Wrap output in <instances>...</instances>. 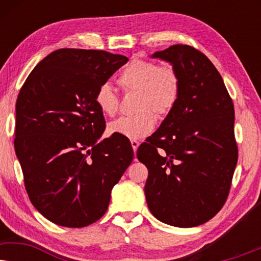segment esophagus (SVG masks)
<instances>
[{
  "label": "esophagus",
  "mask_w": 261,
  "mask_h": 261,
  "mask_svg": "<svg viewBox=\"0 0 261 261\" xmlns=\"http://www.w3.org/2000/svg\"><path fill=\"white\" fill-rule=\"evenodd\" d=\"M130 145H132V147H133V151L137 152V149L139 147V145H140V142L137 141V140H130Z\"/></svg>",
  "instance_id": "esophagus-1"
}]
</instances>
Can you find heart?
<instances>
[{"mask_svg": "<svg viewBox=\"0 0 261 261\" xmlns=\"http://www.w3.org/2000/svg\"><path fill=\"white\" fill-rule=\"evenodd\" d=\"M117 83L123 91L138 92L135 109L139 113L112 121L108 132L133 140L147 137L154 130V113L167 115L177 105L181 89L180 76L173 66H159L146 59H133L128 63L117 77ZM95 103L102 114L114 116L119 109V96L109 84H102L96 91Z\"/></svg>", "mask_w": 261, "mask_h": 261, "instance_id": "obj_1", "label": "heart"}]
</instances>
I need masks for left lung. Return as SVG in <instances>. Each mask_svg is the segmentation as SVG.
Wrapping results in <instances>:
<instances>
[{"mask_svg": "<svg viewBox=\"0 0 261 261\" xmlns=\"http://www.w3.org/2000/svg\"><path fill=\"white\" fill-rule=\"evenodd\" d=\"M152 58L178 71L181 89L174 108L138 148L148 170L146 201L162 222L196 227L213 219L229 194L238 163L233 101L219 71L198 49L173 45Z\"/></svg>", "mask_w": 261, "mask_h": 261, "instance_id": "obj_1", "label": "left lung"}]
</instances>
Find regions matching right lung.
I'll return each mask as SVG.
<instances>
[{
    "label": "right lung",
    "mask_w": 261,
    "mask_h": 261,
    "mask_svg": "<svg viewBox=\"0 0 261 261\" xmlns=\"http://www.w3.org/2000/svg\"><path fill=\"white\" fill-rule=\"evenodd\" d=\"M127 62L106 51L57 49L17 96L14 147L24 188L38 212L58 226L81 228L101 219L133 160L122 135L102 140L106 121L95 103L98 87Z\"/></svg>",
    "instance_id": "right-lung-1"
}]
</instances>
